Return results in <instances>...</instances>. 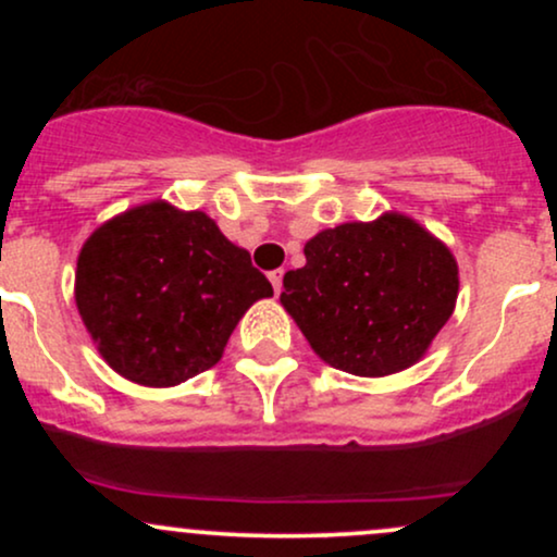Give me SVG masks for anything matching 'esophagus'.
Returning a JSON list of instances; mask_svg holds the SVG:
<instances>
[{"label": "esophagus", "instance_id": "1", "mask_svg": "<svg viewBox=\"0 0 557 557\" xmlns=\"http://www.w3.org/2000/svg\"><path fill=\"white\" fill-rule=\"evenodd\" d=\"M270 283L274 287V293H277V296H280V290H283V270L270 272Z\"/></svg>", "mask_w": 557, "mask_h": 557}]
</instances>
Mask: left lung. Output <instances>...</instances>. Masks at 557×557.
I'll return each instance as SVG.
<instances>
[{
    "mask_svg": "<svg viewBox=\"0 0 557 557\" xmlns=\"http://www.w3.org/2000/svg\"><path fill=\"white\" fill-rule=\"evenodd\" d=\"M280 304L330 367L387 376L413 367L456 309L458 264L417 220L385 212L306 240Z\"/></svg>",
    "mask_w": 557,
    "mask_h": 557,
    "instance_id": "left-lung-1",
    "label": "left lung"
}]
</instances>
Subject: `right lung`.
Masks as SVG:
<instances>
[{
    "instance_id": "right-lung-1",
    "label": "right lung",
    "mask_w": 557,
    "mask_h": 557,
    "mask_svg": "<svg viewBox=\"0 0 557 557\" xmlns=\"http://www.w3.org/2000/svg\"><path fill=\"white\" fill-rule=\"evenodd\" d=\"M270 296V280L212 216L162 198L96 227L75 270V306L96 350L144 387L212 369L240 317Z\"/></svg>"
}]
</instances>
